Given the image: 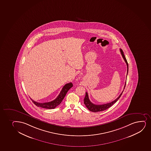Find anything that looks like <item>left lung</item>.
<instances>
[{
    "instance_id": "8db88e82",
    "label": "left lung",
    "mask_w": 151,
    "mask_h": 151,
    "mask_svg": "<svg viewBox=\"0 0 151 151\" xmlns=\"http://www.w3.org/2000/svg\"><path fill=\"white\" fill-rule=\"evenodd\" d=\"M120 52L121 54L122 55V57L124 58V60L125 62V63L127 64V75L128 73V71H129V65H128V63H127V60L125 58V56L124 55V52L122 51V49H120ZM127 82V80H126ZM126 82H125V85H124V89L125 88V85H126ZM124 91V90L122 91V92L121 93L117 99L114 100L113 101L108 103L106 104H101V105H97V104H94L93 103H92L90 101L89 99V97H88V94L87 92H86V95H85V98L84 99V103L86 105L87 108L89 109V110L91 111L94 112H96L102 111L104 110H106L107 109H109L110 107L112 105H113L114 104H115L116 102L117 101V100H119V99L120 98L121 95H122V92Z\"/></svg>"
}]
</instances>
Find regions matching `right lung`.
<instances>
[{
    "label": "right lung",
    "mask_w": 151,
    "mask_h": 151,
    "mask_svg": "<svg viewBox=\"0 0 151 151\" xmlns=\"http://www.w3.org/2000/svg\"><path fill=\"white\" fill-rule=\"evenodd\" d=\"M72 87H73V84L71 82L65 84L62 89V90L57 97L52 101L44 103H39L35 101L32 99H31V100H32L33 103L37 106L44 109H54L61 104V102L62 101L68 90H69Z\"/></svg>",
    "instance_id": "obj_1"
}]
</instances>
